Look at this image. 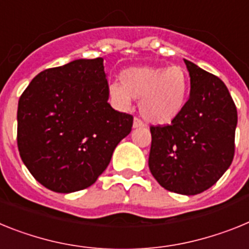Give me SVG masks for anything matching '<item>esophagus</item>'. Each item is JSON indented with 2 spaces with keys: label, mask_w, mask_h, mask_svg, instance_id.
<instances>
[{
  "label": "esophagus",
  "mask_w": 249,
  "mask_h": 249,
  "mask_svg": "<svg viewBox=\"0 0 249 249\" xmlns=\"http://www.w3.org/2000/svg\"><path fill=\"white\" fill-rule=\"evenodd\" d=\"M133 126H134V127H142V126H145V124H144V122H142V119L134 118Z\"/></svg>",
  "instance_id": "esophagus-1"
}]
</instances>
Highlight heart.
Listing matches in <instances>:
<instances>
[{"mask_svg":"<svg viewBox=\"0 0 249 249\" xmlns=\"http://www.w3.org/2000/svg\"><path fill=\"white\" fill-rule=\"evenodd\" d=\"M122 84L114 81L107 91L119 109H129L140 99L142 115L154 124H168L183 111L189 95V75L181 66H140L125 70Z\"/></svg>","mask_w":249,"mask_h":249,"instance_id":"heart-1","label":"heart"}]
</instances>
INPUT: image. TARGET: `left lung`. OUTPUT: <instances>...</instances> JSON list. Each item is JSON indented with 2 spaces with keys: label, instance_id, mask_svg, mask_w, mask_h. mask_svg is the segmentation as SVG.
I'll use <instances>...</instances> for the list:
<instances>
[{
  "label": "left lung",
  "instance_id": "8db88e82",
  "mask_svg": "<svg viewBox=\"0 0 249 249\" xmlns=\"http://www.w3.org/2000/svg\"><path fill=\"white\" fill-rule=\"evenodd\" d=\"M190 98L168 125H151L149 169L163 188L194 196L215 184L234 157L237 107L218 76L184 60Z\"/></svg>",
  "mask_w": 249,
  "mask_h": 249
}]
</instances>
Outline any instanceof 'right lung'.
Returning a JSON list of instances; mask_svg holds the SVG:
<instances>
[{
  "instance_id": "1",
  "label": "right lung",
  "mask_w": 249,
  "mask_h": 249,
  "mask_svg": "<svg viewBox=\"0 0 249 249\" xmlns=\"http://www.w3.org/2000/svg\"><path fill=\"white\" fill-rule=\"evenodd\" d=\"M103 59L41 71L18 100L17 146L34 178L57 193L94 184L131 131L133 115L107 103Z\"/></svg>"
}]
</instances>
